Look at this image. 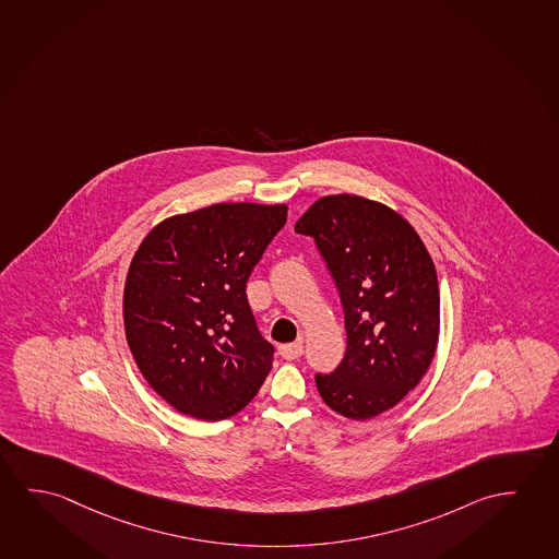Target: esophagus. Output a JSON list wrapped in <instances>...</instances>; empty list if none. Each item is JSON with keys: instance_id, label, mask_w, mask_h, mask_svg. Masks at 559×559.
<instances>
[{"instance_id": "1", "label": "esophagus", "mask_w": 559, "mask_h": 559, "mask_svg": "<svg viewBox=\"0 0 559 559\" xmlns=\"http://www.w3.org/2000/svg\"><path fill=\"white\" fill-rule=\"evenodd\" d=\"M277 354L282 355L287 361H293L297 357H301L302 344L301 342H295V344H284V346L277 347Z\"/></svg>"}]
</instances>
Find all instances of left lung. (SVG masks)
I'll use <instances>...</instances> for the list:
<instances>
[{"mask_svg":"<svg viewBox=\"0 0 559 559\" xmlns=\"http://www.w3.org/2000/svg\"><path fill=\"white\" fill-rule=\"evenodd\" d=\"M336 282L347 349L317 389L340 416L365 421L416 389L439 342V284L424 240L389 205L324 195L295 223Z\"/></svg>","mask_w":559,"mask_h":559,"instance_id":"1","label":"left lung"}]
</instances>
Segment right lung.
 <instances>
[{
	"mask_svg": "<svg viewBox=\"0 0 559 559\" xmlns=\"http://www.w3.org/2000/svg\"><path fill=\"white\" fill-rule=\"evenodd\" d=\"M285 222V204H213L160 222L135 250L126 340L151 389L180 414L235 416L272 369L247 282Z\"/></svg>",
	"mask_w": 559,
	"mask_h": 559,
	"instance_id": "obj_1",
	"label": "right lung"
}]
</instances>
